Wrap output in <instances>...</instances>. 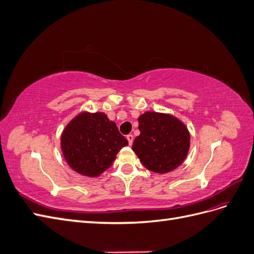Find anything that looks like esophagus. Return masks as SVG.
Instances as JSON below:
<instances>
[{
  "label": "esophagus",
  "mask_w": 254,
  "mask_h": 254,
  "mask_svg": "<svg viewBox=\"0 0 254 254\" xmlns=\"http://www.w3.org/2000/svg\"><path fill=\"white\" fill-rule=\"evenodd\" d=\"M126 137H127L129 145H132V143H133V135L132 134H128Z\"/></svg>",
  "instance_id": "obj_1"
}]
</instances>
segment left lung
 Segmentation results:
<instances>
[{
	"instance_id": "8db88e82",
	"label": "left lung",
	"mask_w": 254,
	"mask_h": 254,
	"mask_svg": "<svg viewBox=\"0 0 254 254\" xmlns=\"http://www.w3.org/2000/svg\"><path fill=\"white\" fill-rule=\"evenodd\" d=\"M140 135L132 144L141 163L157 174H166L180 166L190 149L188 127L172 114L147 111L139 119Z\"/></svg>"
}]
</instances>
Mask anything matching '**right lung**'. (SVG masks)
<instances>
[{
	"mask_svg": "<svg viewBox=\"0 0 254 254\" xmlns=\"http://www.w3.org/2000/svg\"><path fill=\"white\" fill-rule=\"evenodd\" d=\"M60 145L68 166L93 178L108 170L128 141L104 112L84 111L65 126Z\"/></svg>",
	"mask_w": 254,
	"mask_h": 254,
	"instance_id": "1",
	"label": "right lung"
}]
</instances>
